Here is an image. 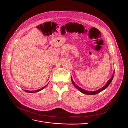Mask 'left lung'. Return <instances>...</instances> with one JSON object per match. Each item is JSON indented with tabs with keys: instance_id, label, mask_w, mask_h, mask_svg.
<instances>
[{
	"instance_id": "8db88e82",
	"label": "left lung",
	"mask_w": 128,
	"mask_h": 128,
	"mask_svg": "<svg viewBox=\"0 0 128 128\" xmlns=\"http://www.w3.org/2000/svg\"><path fill=\"white\" fill-rule=\"evenodd\" d=\"M114 73H113V75H112L111 78L107 81V83L106 84L105 86H104L102 87V88H100V89H99V90H96V91H87V90H84V89H83V88H80V87L78 86H77V85L75 83V82H74V80H72V76H71V80H72V84L74 85V86L77 89V90H78L80 92H81L82 93H83V94H86L94 95V94H98V93H99V92H102V91H103V90H105V89H106L108 86H109V85H110V83L112 82V80H113V77H114Z\"/></svg>"
}]
</instances>
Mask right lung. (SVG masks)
I'll return each instance as SVG.
<instances>
[{
  "label": "right lung",
  "instance_id": "add662e5",
  "mask_svg": "<svg viewBox=\"0 0 128 128\" xmlns=\"http://www.w3.org/2000/svg\"><path fill=\"white\" fill-rule=\"evenodd\" d=\"M48 85V84L46 85V86H45L42 87V88H41L39 89V90H35V91H28V90H25V91H26V92H29V93H35V92H38V91H40L42 90V89H44L45 88H46V86H47Z\"/></svg>",
  "mask_w": 128,
  "mask_h": 128
}]
</instances>
